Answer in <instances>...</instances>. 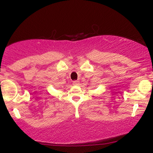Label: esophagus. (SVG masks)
Masks as SVG:
<instances>
[{"mask_svg": "<svg viewBox=\"0 0 153 153\" xmlns=\"http://www.w3.org/2000/svg\"><path fill=\"white\" fill-rule=\"evenodd\" d=\"M79 82L77 81V80H76V81H73V84L74 85H78Z\"/></svg>", "mask_w": 153, "mask_h": 153, "instance_id": "34e87169", "label": "esophagus"}]
</instances>
